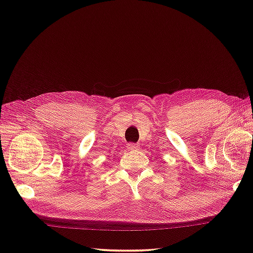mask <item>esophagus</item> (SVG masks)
<instances>
[{
  "instance_id": "esophagus-1",
  "label": "esophagus",
  "mask_w": 253,
  "mask_h": 253,
  "mask_svg": "<svg viewBox=\"0 0 253 253\" xmlns=\"http://www.w3.org/2000/svg\"><path fill=\"white\" fill-rule=\"evenodd\" d=\"M128 149H129V151H137V149H138V144L129 143L128 144Z\"/></svg>"
}]
</instances>
